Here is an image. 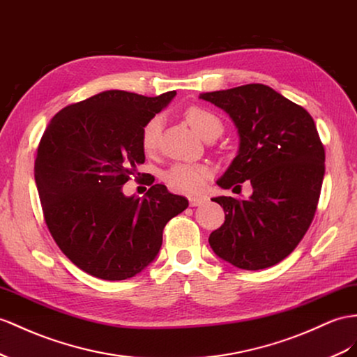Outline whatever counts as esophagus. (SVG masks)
<instances>
[{"mask_svg":"<svg viewBox=\"0 0 357 357\" xmlns=\"http://www.w3.org/2000/svg\"><path fill=\"white\" fill-rule=\"evenodd\" d=\"M205 197H190L188 199V202H190V206H199V205H202V204H205Z\"/></svg>","mask_w":357,"mask_h":357,"instance_id":"obj_1","label":"esophagus"}]
</instances>
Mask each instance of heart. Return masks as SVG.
I'll return each mask as SVG.
<instances>
[{
	"label": "heart",
	"instance_id": "heart-1",
	"mask_svg": "<svg viewBox=\"0 0 357 357\" xmlns=\"http://www.w3.org/2000/svg\"><path fill=\"white\" fill-rule=\"evenodd\" d=\"M185 119L190 126L200 135L206 137L220 130L222 122L214 113L208 112L202 107H190L185 109ZM162 128L161 116H153L142 126L140 131V144L144 153H153L158 148L160 135ZM211 169L205 164H184L176 162L172 164L169 169L162 172V181L176 193L182 195H197L205 188L206 181L211 178Z\"/></svg>",
	"mask_w": 357,
	"mask_h": 357
}]
</instances>
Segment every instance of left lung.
<instances>
[{"label": "left lung", "instance_id": "8db88e82", "mask_svg": "<svg viewBox=\"0 0 357 357\" xmlns=\"http://www.w3.org/2000/svg\"><path fill=\"white\" fill-rule=\"evenodd\" d=\"M200 98L232 117L240 152L217 184L229 190L250 181L248 200L214 197L225 223L209 235L217 257L243 270L285 259L303 240L324 178V146L306 109L264 84L209 91Z\"/></svg>", "mask_w": 357, "mask_h": 357}]
</instances>
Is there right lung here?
Here are the masks:
<instances>
[{"label":"right lung","mask_w":357,"mask_h":357,"mask_svg":"<svg viewBox=\"0 0 357 357\" xmlns=\"http://www.w3.org/2000/svg\"><path fill=\"white\" fill-rule=\"evenodd\" d=\"M175 95L107 90L60 109L42 135L34 178L45 223L90 276H135L157 257L164 226L188 206L166 185H151V176L146 197L122 193L128 179L140 178L142 126Z\"/></svg>","instance_id":"right-lung-1"}]
</instances>
